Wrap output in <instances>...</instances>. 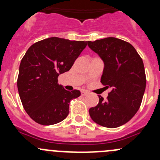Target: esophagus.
I'll return each mask as SVG.
<instances>
[{
    "label": "esophagus",
    "mask_w": 160,
    "mask_h": 160,
    "mask_svg": "<svg viewBox=\"0 0 160 160\" xmlns=\"http://www.w3.org/2000/svg\"><path fill=\"white\" fill-rule=\"evenodd\" d=\"M88 94V91H87V90H83L81 91V95L82 96H86V95Z\"/></svg>",
    "instance_id": "esophagus-1"
}]
</instances>
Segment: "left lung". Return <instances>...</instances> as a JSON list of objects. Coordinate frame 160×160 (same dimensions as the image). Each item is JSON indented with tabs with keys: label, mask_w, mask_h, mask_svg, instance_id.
<instances>
[{
	"label": "left lung",
	"mask_w": 160,
	"mask_h": 160,
	"mask_svg": "<svg viewBox=\"0 0 160 160\" xmlns=\"http://www.w3.org/2000/svg\"><path fill=\"white\" fill-rule=\"evenodd\" d=\"M88 45L104 62L101 83L112 88L106 101L99 96L90 116L101 126L117 128L131 120L141 105L146 85L143 61L129 42L114 37Z\"/></svg>",
	"instance_id": "8db88e82"
}]
</instances>
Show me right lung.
Returning <instances> with one entry per match:
<instances>
[{
	"instance_id": "obj_1",
	"label": "right lung",
	"mask_w": 160,
	"mask_h": 160,
	"mask_svg": "<svg viewBox=\"0 0 160 160\" xmlns=\"http://www.w3.org/2000/svg\"><path fill=\"white\" fill-rule=\"evenodd\" d=\"M88 42L52 37L34 43L19 67L17 85L24 109L37 123L51 125L63 121L71 100L80 90H65L58 83L59 74L67 72Z\"/></svg>"
}]
</instances>
